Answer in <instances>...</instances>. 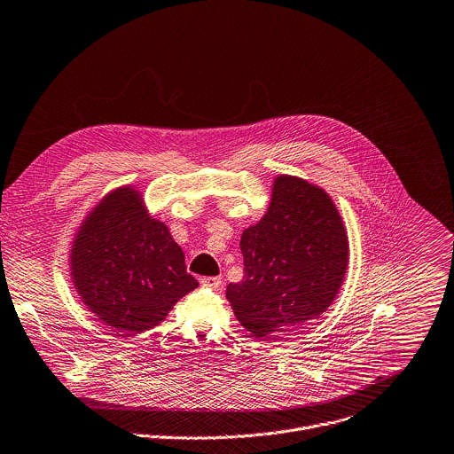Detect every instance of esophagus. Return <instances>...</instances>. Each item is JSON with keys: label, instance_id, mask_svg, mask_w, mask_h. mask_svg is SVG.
<instances>
[{"label": "esophagus", "instance_id": "34e87169", "mask_svg": "<svg viewBox=\"0 0 454 454\" xmlns=\"http://www.w3.org/2000/svg\"><path fill=\"white\" fill-rule=\"evenodd\" d=\"M200 284L202 286H206V287H213V289H218V287H222V278L220 277H202L200 278Z\"/></svg>", "mask_w": 454, "mask_h": 454}]
</instances>
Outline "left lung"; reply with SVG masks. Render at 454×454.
I'll use <instances>...</instances> for the list:
<instances>
[{"instance_id":"8db88e82","label":"left lung","mask_w":454,"mask_h":454,"mask_svg":"<svg viewBox=\"0 0 454 454\" xmlns=\"http://www.w3.org/2000/svg\"><path fill=\"white\" fill-rule=\"evenodd\" d=\"M245 277L227 286L234 316L257 337L301 328L337 298L349 261L332 197L298 176L273 179L266 213L239 241Z\"/></svg>"}]
</instances>
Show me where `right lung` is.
<instances>
[{
    "label": "right lung",
    "instance_id": "obj_1",
    "mask_svg": "<svg viewBox=\"0 0 454 454\" xmlns=\"http://www.w3.org/2000/svg\"><path fill=\"white\" fill-rule=\"evenodd\" d=\"M69 271L83 305L122 337L158 326L199 282L135 184L108 192L80 222Z\"/></svg>",
    "mask_w": 454,
    "mask_h": 454
}]
</instances>
